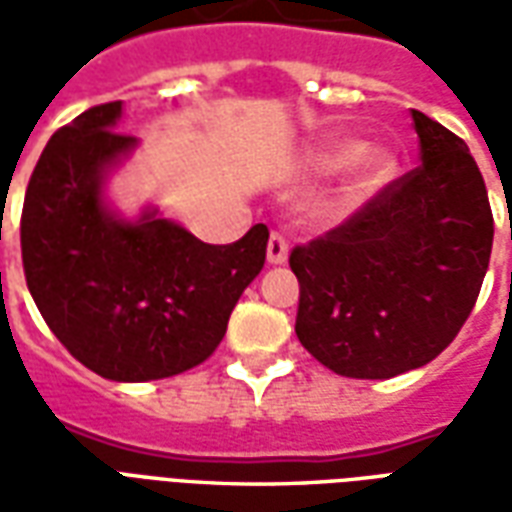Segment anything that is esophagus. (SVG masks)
Here are the masks:
<instances>
[{"instance_id":"34e87169","label":"esophagus","mask_w":512,"mask_h":512,"mask_svg":"<svg viewBox=\"0 0 512 512\" xmlns=\"http://www.w3.org/2000/svg\"><path fill=\"white\" fill-rule=\"evenodd\" d=\"M268 263L271 266H279V263H285L288 260V238L282 233H271L268 238Z\"/></svg>"}]
</instances>
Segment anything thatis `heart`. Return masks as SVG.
Wrapping results in <instances>:
<instances>
[{
    "instance_id": "b5f03b06",
    "label": "heart",
    "mask_w": 512,
    "mask_h": 512,
    "mask_svg": "<svg viewBox=\"0 0 512 512\" xmlns=\"http://www.w3.org/2000/svg\"><path fill=\"white\" fill-rule=\"evenodd\" d=\"M315 164L321 169H343V167H354L356 180L359 186H378L381 180H386V175L392 172V161L386 153L381 150H362L354 142H334L332 147H326L318 153Z\"/></svg>"
}]
</instances>
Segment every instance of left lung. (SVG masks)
<instances>
[{"instance_id":"left-lung-1","label":"left lung","mask_w":512,"mask_h":512,"mask_svg":"<svg viewBox=\"0 0 512 512\" xmlns=\"http://www.w3.org/2000/svg\"><path fill=\"white\" fill-rule=\"evenodd\" d=\"M422 164L293 246L299 343L345 378H392L455 340L494 244L485 180L461 136L411 109Z\"/></svg>"}]
</instances>
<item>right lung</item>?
I'll list each match as a JSON object with an SVG mask.
<instances>
[{
  "instance_id": "add662e5",
  "label": "right lung",
  "mask_w": 512,
  "mask_h": 512,
  "mask_svg": "<svg viewBox=\"0 0 512 512\" xmlns=\"http://www.w3.org/2000/svg\"><path fill=\"white\" fill-rule=\"evenodd\" d=\"M123 104L87 109L51 136L21 211V260L54 337L109 381H153L202 365L235 301L266 263L268 227L235 244H202L145 213L104 208V172L136 145L115 131Z\"/></svg>"
}]
</instances>
